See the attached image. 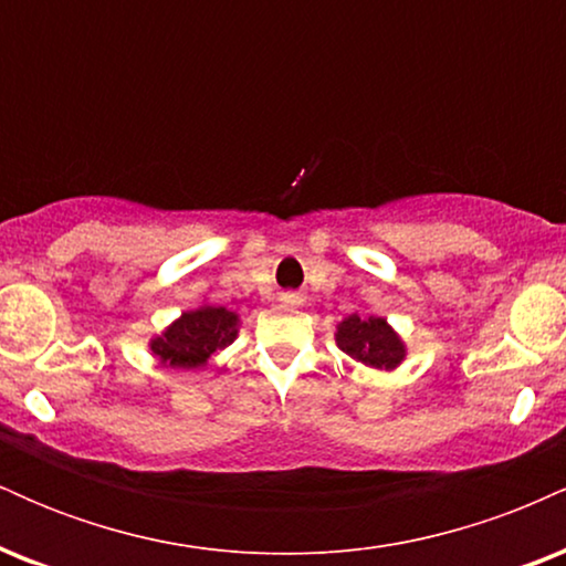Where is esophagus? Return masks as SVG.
I'll use <instances>...</instances> for the list:
<instances>
[{"label": "esophagus", "mask_w": 566, "mask_h": 566, "mask_svg": "<svg viewBox=\"0 0 566 566\" xmlns=\"http://www.w3.org/2000/svg\"><path fill=\"white\" fill-rule=\"evenodd\" d=\"M284 305H303V295L301 292H282V297H279Z\"/></svg>", "instance_id": "esophagus-1"}]
</instances>
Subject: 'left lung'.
<instances>
[{"instance_id": "1", "label": "left lung", "mask_w": 566, "mask_h": 566, "mask_svg": "<svg viewBox=\"0 0 566 566\" xmlns=\"http://www.w3.org/2000/svg\"><path fill=\"white\" fill-rule=\"evenodd\" d=\"M335 343L350 359L373 369H386V373L407 359V343L388 324L386 316H359L354 311L337 324Z\"/></svg>"}]
</instances>
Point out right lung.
<instances>
[{
	"label": "right lung",
	"instance_id": "right-lung-1",
	"mask_svg": "<svg viewBox=\"0 0 566 566\" xmlns=\"http://www.w3.org/2000/svg\"><path fill=\"white\" fill-rule=\"evenodd\" d=\"M239 322L237 311L223 305L201 303L199 308L184 311L172 324L148 340V348L161 367L201 369L207 361L237 340Z\"/></svg>",
	"mask_w": 566,
	"mask_h": 566
}]
</instances>
